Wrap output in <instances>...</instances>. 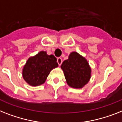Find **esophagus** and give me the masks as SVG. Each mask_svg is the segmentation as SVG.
I'll return each instance as SVG.
<instances>
[{
    "label": "esophagus",
    "mask_w": 122,
    "mask_h": 122,
    "mask_svg": "<svg viewBox=\"0 0 122 122\" xmlns=\"http://www.w3.org/2000/svg\"><path fill=\"white\" fill-rule=\"evenodd\" d=\"M57 61H58V63L59 64V66H61V64L63 63V59H61V58H58L57 59Z\"/></svg>",
    "instance_id": "esophagus-1"
}]
</instances>
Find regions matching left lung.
Returning a JSON list of instances; mask_svg holds the SVG:
<instances>
[{
    "label": "left lung",
    "mask_w": 122,
    "mask_h": 122,
    "mask_svg": "<svg viewBox=\"0 0 122 122\" xmlns=\"http://www.w3.org/2000/svg\"><path fill=\"white\" fill-rule=\"evenodd\" d=\"M61 68L68 85L73 88H81L91 78V68L84 57L72 52L68 59L63 62Z\"/></svg>",
    "instance_id": "8db88e82"
}]
</instances>
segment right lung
Listing matches in <instances>:
<instances>
[{"label":"right lung","instance_id":"right-lung-1","mask_svg":"<svg viewBox=\"0 0 122 122\" xmlns=\"http://www.w3.org/2000/svg\"><path fill=\"white\" fill-rule=\"evenodd\" d=\"M58 66L54 55H47L46 51H40L27 61L22 70L24 80L29 85L36 86L44 83L53 68Z\"/></svg>","mask_w":122,"mask_h":122}]
</instances>
